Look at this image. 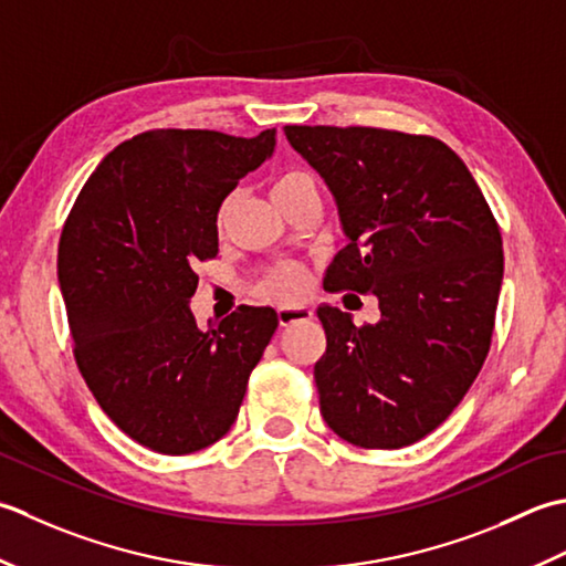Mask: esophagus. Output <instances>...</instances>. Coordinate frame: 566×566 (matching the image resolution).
<instances>
[{
    "instance_id": "34e87169",
    "label": "esophagus",
    "mask_w": 566,
    "mask_h": 566,
    "mask_svg": "<svg viewBox=\"0 0 566 566\" xmlns=\"http://www.w3.org/2000/svg\"><path fill=\"white\" fill-rule=\"evenodd\" d=\"M313 307L307 305H291V307H279V322L281 327H287V325H295V322H305L313 317Z\"/></svg>"
}]
</instances>
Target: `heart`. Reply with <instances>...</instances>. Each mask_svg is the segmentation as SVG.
I'll list each match as a JSON object with an SVG mask.
<instances>
[{
  "instance_id": "1",
  "label": "heart",
  "mask_w": 566,
  "mask_h": 566,
  "mask_svg": "<svg viewBox=\"0 0 566 566\" xmlns=\"http://www.w3.org/2000/svg\"><path fill=\"white\" fill-rule=\"evenodd\" d=\"M305 186H313V182H310L303 172H297V170L281 172V176L273 178V182H271V198H273V202H279L281 198H285V195H291ZM232 202H234V198H227L222 205H219L217 217H214L219 229L224 227L229 210H232ZM300 291H303V275H300L297 271H279V273L269 275V279L261 285V293L271 300H291V297L300 295Z\"/></svg>"
}]
</instances>
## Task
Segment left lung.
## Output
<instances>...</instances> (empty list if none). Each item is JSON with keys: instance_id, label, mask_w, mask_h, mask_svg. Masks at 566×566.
Segmentation results:
<instances>
[{"instance_id": "left-lung-1", "label": "left lung", "mask_w": 566, "mask_h": 566, "mask_svg": "<svg viewBox=\"0 0 566 566\" xmlns=\"http://www.w3.org/2000/svg\"><path fill=\"white\" fill-rule=\"evenodd\" d=\"M327 182L349 244L329 291L371 293L380 319L356 327L322 305L315 364L322 418L364 449H400L452 415L491 349L503 241L474 176L432 136L374 126H285Z\"/></svg>"}]
</instances>
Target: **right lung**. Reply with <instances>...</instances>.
<instances>
[{
	"mask_svg": "<svg viewBox=\"0 0 566 566\" xmlns=\"http://www.w3.org/2000/svg\"><path fill=\"white\" fill-rule=\"evenodd\" d=\"M275 148L207 129H154L95 168L57 244L75 361L99 408L134 442L190 454L232 428L279 315L241 305L198 329V261L217 256V210Z\"/></svg>",
	"mask_w": 566,
	"mask_h": 566,
	"instance_id": "1",
	"label": "right lung"
}]
</instances>
